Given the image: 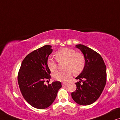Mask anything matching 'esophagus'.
<instances>
[{"label":"esophagus","mask_w":120,"mask_h":120,"mask_svg":"<svg viewBox=\"0 0 120 120\" xmlns=\"http://www.w3.org/2000/svg\"><path fill=\"white\" fill-rule=\"evenodd\" d=\"M67 84L66 83V82H62V86H65V85H66Z\"/></svg>","instance_id":"esophagus-1"}]
</instances>
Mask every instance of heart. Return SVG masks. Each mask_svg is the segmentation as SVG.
I'll list each match as a JSON object with an SVG mask.
<instances>
[{
    "instance_id": "b5f03b06",
    "label": "heart",
    "mask_w": 120,
    "mask_h": 120,
    "mask_svg": "<svg viewBox=\"0 0 120 120\" xmlns=\"http://www.w3.org/2000/svg\"><path fill=\"white\" fill-rule=\"evenodd\" d=\"M55 56L59 61H66L65 68L67 69L57 72L54 75L53 77L56 80L66 82L72 76L73 72L75 75H78L82 72L85 67V60L84 56L81 53H76L75 50L73 49H61L56 52ZM47 66L51 72H55L58 68L56 61L52 58L48 59Z\"/></svg>"
}]
</instances>
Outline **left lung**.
Instances as JSON below:
<instances>
[{
    "instance_id": "obj_1",
    "label": "left lung",
    "mask_w": 120,
    "mask_h": 120,
    "mask_svg": "<svg viewBox=\"0 0 120 120\" xmlns=\"http://www.w3.org/2000/svg\"><path fill=\"white\" fill-rule=\"evenodd\" d=\"M75 47L83 54L85 65L80 75L75 78L80 80L75 83L77 89L71 96L78 104L90 105L97 100L105 87L106 66L102 56L92 49L81 44L75 45Z\"/></svg>"
}]
</instances>
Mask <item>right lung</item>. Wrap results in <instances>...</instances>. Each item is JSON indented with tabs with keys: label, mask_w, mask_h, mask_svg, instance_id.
Returning <instances> with one entry per match:
<instances>
[{
	"label": "right lung",
	"mask_w": 120,
	"mask_h": 120,
	"mask_svg": "<svg viewBox=\"0 0 120 120\" xmlns=\"http://www.w3.org/2000/svg\"><path fill=\"white\" fill-rule=\"evenodd\" d=\"M52 52L50 45H45L32 52L23 60L18 72V85L23 97L37 109L49 107L62 86L61 82L57 81L48 85L44 84L45 79L50 78L47 60Z\"/></svg>",
	"instance_id": "add662e5"
}]
</instances>
